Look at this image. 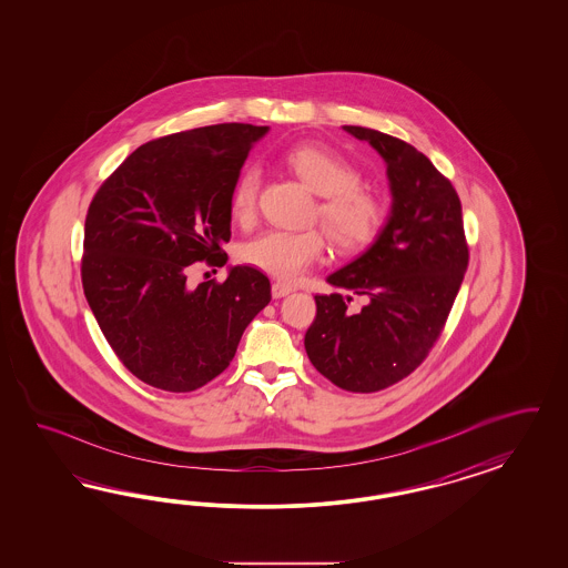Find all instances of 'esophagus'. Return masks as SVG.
I'll return each instance as SVG.
<instances>
[{"instance_id":"obj_1","label":"esophagus","mask_w":568,"mask_h":568,"mask_svg":"<svg viewBox=\"0 0 568 568\" xmlns=\"http://www.w3.org/2000/svg\"><path fill=\"white\" fill-rule=\"evenodd\" d=\"M293 292H295V287L290 285V283H281V281L273 283V297H285V295H290Z\"/></svg>"}]
</instances>
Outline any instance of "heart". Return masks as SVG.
Masks as SVG:
<instances>
[{
    "instance_id": "obj_1",
    "label": "heart",
    "mask_w": 568,
    "mask_h": 568,
    "mask_svg": "<svg viewBox=\"0 0 568 568\" xmlns=\"http://www.w3.org/2000/svg\"><path fill=\"white\" fill-rule=\"evenodd\" d=\"M283 164L321 197L318 214L331 240L344 250H358L377 237L385 207L373 191L361 187V174L342 155L304 143L283 154ZM260 172L245 166L231 191V214L247 223L256 212ZM325 237L316 229L264 231L241 245L240 258L266 275L292 281L325 254Z\"/></svg>"
}]
</instances>
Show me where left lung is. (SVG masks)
<instances>
[{"mask_svg": "<svg viewBox=\"0 0 568 568\" xmlns=\"http://www.w3.org/2000/svg\"><path fill=\"white\" fill-rule=\"evenodd\" d=\"M387 166V223L361 256L327 276L339 292L316 295L306 331L314 368L345 392L371 394L408 377L446 325L468 266L458 193L410 143L344 126ZM365 300L361 311L351 297Z\"/></svg>", "mask_w": 568, "mask_h": 568, "instance_id": "8db88e82", "label": "left lung"}]
</instances>
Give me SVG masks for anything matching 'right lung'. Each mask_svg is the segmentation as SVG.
I'll return each instance as SVG.
<instances>
[{
    "label": "right lung",
    "mask_w": 568,
    "mask_h": 568,
    "mask_svg": "<svg viewBox=\"0 0 568 568\" xmlns=\"http://www.w3.org/2000/svg\"><path fill=\"white\" fill-rule=\"evenodd\" d=\"M268 126L212 124L138 148L95 193L85 219L83 290L103 337L143 383L193 392L233 361L271 302V281L231 266L191 290L187 266H224L231 191Z\"/></svg>",
    "instance_id": "1"
}]
</instances>
